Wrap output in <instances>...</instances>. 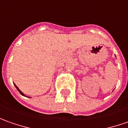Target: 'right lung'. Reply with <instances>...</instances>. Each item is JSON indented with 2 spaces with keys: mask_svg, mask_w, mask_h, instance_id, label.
<instances>
[{
  "mask_svg": "<svg viewBox=\"0 0 128 128\" xmlns=\"http://www.w3.org/2000/svg\"><path fill=\"white\" fill-rule=\"evenodd\" d=\"M15 86H16V88H17V89H18V91H19V92H20V94H21V95H22V96H24V95L23 94H22V91H21V90H20V89H19V88H18V86H16V85H15Z\"/></svg>",
  "mask_w": 128,
  "mask_h": 128,
  "instance_id": "add662e5",
  "label": "right lung"
}]
</instances>
